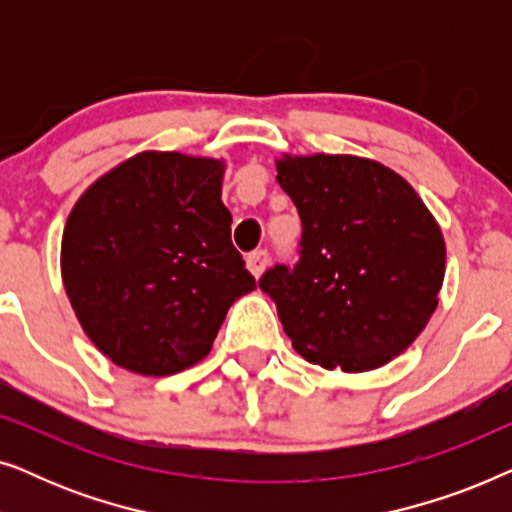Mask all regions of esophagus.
<instances>
[{
    "mask_svg": "<svg viewBox=\"0 0 512 512\" xmlns=\"http://www.w3.org/2000/svg\"><path fill=\"white\" fill-rule=\"evenodd\" d=\"M265 265H268V249H256L247 256V268L251 270V275L261 277Z\"/></svg>",
    "mask_w": 512,
    "mask_h": 512,
    "instance_id": "34e87169",
    "label": "esophagus"
}]
</instances>
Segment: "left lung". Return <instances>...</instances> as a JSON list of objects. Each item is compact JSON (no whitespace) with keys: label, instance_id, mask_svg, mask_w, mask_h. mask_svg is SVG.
<instances>
[{"label":"left lung","instance_id":"left-lung-1","mask_svg":"<svg viewBox=\"0 0 512 512\" xmlns=\"http://www.w3.org/2000/svg\"><path fill=\"white\" fill-rule=\"evenodd\" d=\"M298 209V261L258 279L307 361L380 368L412 345L438 305L445 242L412 186L356 156L277 160Z\"/></svg>","mask_w":512,"mask_h":512}]
</instances>
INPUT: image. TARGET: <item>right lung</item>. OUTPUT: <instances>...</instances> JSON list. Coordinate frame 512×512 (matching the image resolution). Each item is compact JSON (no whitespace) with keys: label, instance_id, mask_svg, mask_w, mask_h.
Returning <instances> with one entry per match:
<instances>
[{"label":"right lung","instance_id":"right-lung-1","mask_svg":"<svg viewBox=\"0 0 512 512\" xmlns=\"http://www.w3.org/2000/svg\"><path fill=\"white\" fill-rule=\"evenodd\" d=\"M219 160L146 151L97 179L69 214L62 282L116 366L179 373L212 349L256 279L230 240Z\"/></svg>","mask_w":512,"mask_h":512}]
</instances>
